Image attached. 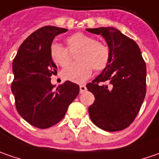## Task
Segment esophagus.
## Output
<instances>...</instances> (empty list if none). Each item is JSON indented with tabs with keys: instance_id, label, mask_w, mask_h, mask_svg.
<instances>
[{
	"instance_id": "1",
	"label": "esophagus",
	"mask_w": 159,
	"mask_h": 159,
	"mask_svg": "<svg viewBox=\"0 0 159 159\" xmlns=\"http://www.w3.org/2000/svg\"><path fill=\"white\" fill-rule=\"evenodd\" d=\"M80 93H84L85 91H86V86L85 85H80Z\"/></svg>"
}]
</instances>
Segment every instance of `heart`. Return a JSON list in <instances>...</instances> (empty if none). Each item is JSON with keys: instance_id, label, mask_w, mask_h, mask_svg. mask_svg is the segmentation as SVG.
<instances>
[{"instance_id": "obj_1", "label": "heart", "mask_w": 159, "mask_h": 159, "mask_svg": "<svg viewBox=\"0 0 159 159\" xmlns=\"http://www.w3.org/2000/svg\"><path fill=\"white\" fill-rule=\"evenodd\" d=\"M67 50L59 43H53L50 48V55L54 63L66 66L71 61L70 52L79 51L75 55L78 60L65 68L62 72L64 79L74 83H83L95 71L104 70L110 62V51L107 45L83 33H75L66 39Z\"/></svg>"}]
</instances>
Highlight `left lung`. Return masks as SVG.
Wrapping results in <instances>:
<instances>
[{
  "instance_id": "8db88e82",
  "label": "left lung",
  "mask_w": 159,
  "mask_h": 159,
  "mask_svg": "<svg viewBox=\"0 0 159 159\" xmlns=\"http://www.w3.org/2000/svg\"><path fill=\"white\" fill-rule=\"evenodd\" d=\"M101 34L110 51V62L86 85L95 100L89 107L93 123L102 130L128 127L138 115L146 94V64L139 46L115 27L87 28ZM107 81L108 86L99 85Z\"/></svg>"
}]
</instances>
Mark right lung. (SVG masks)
I'll return each mask as SVG.
<instances>
[{"label":"right lung","instance_id":"1","mask_svg":"<svg viewBox=\"0 0 159 159\" xmlns=\"http://www.w3.org/2000/svg\"><path fill=\"white\" fill-rule=\"evenodd\" d=\"M67 29L46 25L34 32L18 48L13 60L11 91L17 112L33 126L46 129L56 125L79 93V86L66 81L54 89L51 76L57 66L50 55L56 35Z\"/></svg>","mask_w":159,"mask_h":159}]
</instances>
